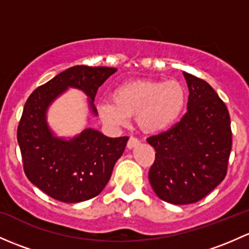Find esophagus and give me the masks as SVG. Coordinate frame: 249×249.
Returning <instances> with one entry per match:
<instances>
[{
    "label": "esophagus",
    "instance_id": "1",
    "mask_svg": "<svg viewBox=\"0 0 249 249\" xmlns=\"http://www.w3.org/2000/svg\"><path fill=\"white\" fill-rule=\"evenodd\" d=\"M140 140H138V138H136V137H130L129 138V141H127V148L129 149H132V148H135L136 145H138L140 144Z\"/></svg>",
    "mask_w": 249,
    "mask_h": 249
}]
</instances>
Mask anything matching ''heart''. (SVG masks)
<instances>
[{
    "label": "heart",
    "mask_w": 249,
    "mask_h": 249,
    "mask_svg": "<svg viewBox=\"0 0 249 249\" xmlns=\"http://www.w3.org/2000/svg\"><path fill=\"white\" fill-rule=\"evenodd\" d=\"M113 103L98 106L101 119L112 126H122L135 117L142 131L162 132L169 129L181 114L186 103L184 86L175 80L138 81L125 83L112 94Z\"/></svg>",
    "instance_id": "heart-1"
}]
</instances>
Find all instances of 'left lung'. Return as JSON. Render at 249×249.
Returning a JSON list of instances; mask_svg holds the SVG:
<instances>
[{"instance_id": "obj_1", "label": "left lung", "mask_w": 249, "mask_h": 249, "mask_svg": "<svg viewBox=\"0 0 249 249\" xmlns=\"http://www.w3.org/2000/svg\"><path fill=\"white\" fill-rule=\"evenodd\" d=\"M187 112L180 122L146 138L155 161L149 181L160 199L175 205L197 203L223 181L231 151L228 108L213 88L184 72Z\"/></svg>"}]
</instances>
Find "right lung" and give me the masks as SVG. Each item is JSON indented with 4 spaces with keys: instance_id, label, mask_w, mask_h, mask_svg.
<instances>
[{
    "instance_id": "add662e5",
    "label": "right lung",
    "mask_w": 249,
    "mask_h": 249,
    "mask_svg": "<svg viewBox=\"0 0 249 249\" xmlns=\"http://www.w3.org/2000/svg\"><path fill=\"white\" fill-rule=\"evenodd\" d=\"M116 71V68L75 65L33 90L26 101L18 126L23 171L53 199L80 203L96 197L108 182L129 137L109 138L86 129L72 140L57 138L46 124L48 106L68 87H74L87 94L96 114L93 101L99 87Z\"/></svg>"
}]
</instances>
